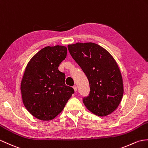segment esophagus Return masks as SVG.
<instances>
[{
	"label": "esophagus",
	"mask_w": 148,
	"mask_h": 148,
	"mask_svg": "<svg viewBox=\"0 0 148 148\" xmlns=\"http://www.w3.org/2000/svg\"><path fill=\"white\" fill-rule=\"evenodd\" d=\"M73 89H74V90L75 91H77V86H73Z\"/></svg>",
	"instance_id": "obj_1"
}]
</instances>
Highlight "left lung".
<instances>
[{"label":"left lung","instance_id":"left-lung-1","mask_svg":"<svg viewBox=\"0 0 148 148\" xmlns=\"http://www.w3.org/2000/svg\"><path fill=\"white\" fill-rule=\"evenodd\" d=\"M67 47L90 83V95L83 99L86 107L96 115H110L118 107L123 95L122 74L115 58L94 43L78 42Z\"/></svg>","mask_w":148,"mask_h":148}]
</instances>
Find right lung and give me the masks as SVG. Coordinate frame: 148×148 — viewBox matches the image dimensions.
<instances>
[{
  "mask_svg": "<svg viewBox=\"0 0 148 148\" xmlns=\"http://www.w3.org/2000/svg\"><path fill=\"white\" fill-rule=\"evenodd\" d=\"M67 53L65 46L46 47L34 55L25 68L21 82L23 102L40 121L56 118L74 92L65 84L66 75L58 69Z\"/></svg>",
  "mask_w": 148,
  "mask_h": 148,
  "instance_id": "right-lung-1",
  "label": "right lung"
}]
</instances>
